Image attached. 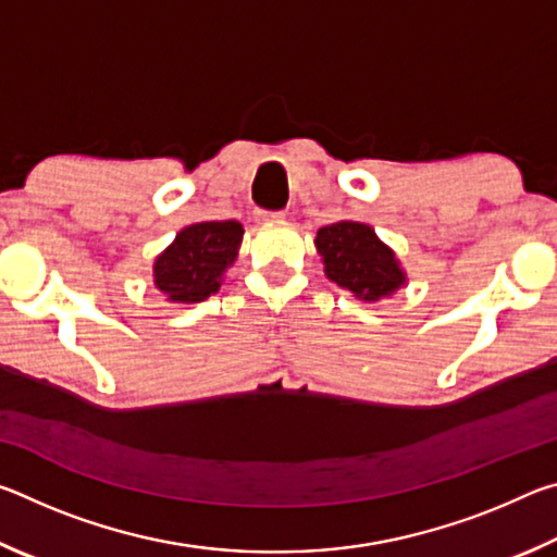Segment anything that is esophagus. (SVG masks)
<instances>
[{
    "instance_id": "esophagus-1",
    "label": "esophagus",
    "mask_w": 557,
    "mask_h": 557,
    "mask_svg": "<svg viewBox=\"0 0 557 557\" xmlns=\"http://www.w3.org/2000/svg\"><path fill=\"white\" fill-rule=\"evenodd\" d=\"M260 221H282L285 219V211H258Z\"/></svg>"
}]
</instances>
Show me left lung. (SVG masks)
<instances>
[{
	"instance_id": "1",
	"label": "left lung",
	"mask_w": 557,
	"mask_h": 557,
	"mask_svg": "<svg viewBox=\"0 0 557 557\" xmlns=\"http://www.w3.org/2000/svg\"><path fill=\"white\" fill-rule=\"evenodd\" d=\"M314 243L324 258L326 277L356 297L375 301L405 282L393 250L375 238L371 225L338 221L319 228Z\"/></svg>"
}]
</instances>
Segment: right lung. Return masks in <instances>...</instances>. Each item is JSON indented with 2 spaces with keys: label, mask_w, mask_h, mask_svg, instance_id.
<instances>
[{
  "label": "right lung",
  "mask_w": 557,
  "mask_h": 557,
  "mask_svg": "<svg viewBox=\"0 0 557 557\" xmlns=\"http://www.w3.org/2000/svg\"><path fill=\"white\" fill-rule=\"evenodd\" d=\"M238 221L194 223L154 262V285L172 301H203L219 292L225 268L238 256Z\"/></svg>",
  "instance_id": "1"
}]
</instances>
